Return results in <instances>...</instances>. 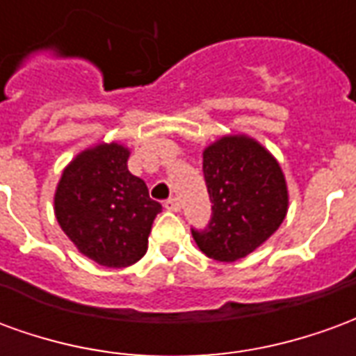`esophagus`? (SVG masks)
Segmentation results:
<instances>
[{"label": "esophagus", "instance_id": "1", "mask_svg": "<svg viewBox=\"0 0 356 356\" xmlns=\"http://www.w3.org/2000/svg\"><path fill=\"white\" fill-rule=\"evenodd\" d=\"M163 208L168 209V211H179L181 209V202L177 198H170V200H165Z\"/></svg>", "mask_w": 356, "mask_h": 356}]
</instances>
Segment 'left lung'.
Returning <instances> with one entry per match:
<instances>
[{"label":"left lung","instance_id":"8db88e82","mask_svg":"<svg viewBox=\"0 0 356 356\" xmlns=\"http://www.w3.org/2000/svg\"><path fill=\"white\" fill-rule=\"evenodd\" d=\"M211 219L193 238L216 261H236L275 234L288 211V186L267 148L246 135H227L204 150Z\"/></svg>","mask_w":356,"mask_h":356}]
</instances>
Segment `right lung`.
<instances>
[{
	"label": "right lung",
	"mask_w": 356,
	"mask_h": 356,
	"mask_svg": "<svg viewBox=\"0 0 356 356\" xmlns=\"http://www.w3.org/2000/svg\"><path fill=\"white\" fill-rule=\"evenodd\" d=\"M129 150L101 143L74 158L55 193V216L80 254L122 268L147 254L148 234L162 206L145 181L127 170Z\"/></svg>",
	"instance_id": "1"
}]
</instances>
